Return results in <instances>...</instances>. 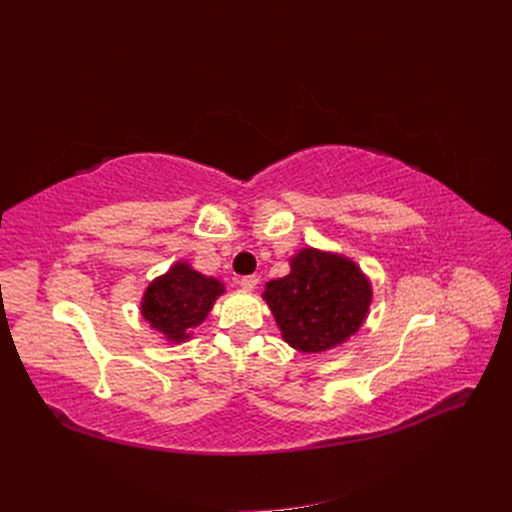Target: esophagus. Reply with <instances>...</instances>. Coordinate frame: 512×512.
Here are the masks:
<instances>
[{
	"instance_id": "esophagus-1",
	"label": "esophagus",
	"mask_w": 512,
	"mask_h": 512,
	"mask_svg": "<svg viewBox=\"0 0 512 512\" xmlns=\"http://www.w3.org/2000/svg\"><path fill=\"white\" fill-rule=\"evenodd\" d=\"M239 284H241L243 290H254L258 286V277L256 275H243Z\"/></svg>"
}]
</instances>
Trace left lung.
<instances>
[{
  "label": "left lung",
  "instance_id": "1",
  "mask_svg": "<svg viewBox=\"0 0 512 512\" xmlns=\"http://www.w3.org/2000/svg\"><path fill=\"white\" fill-rule=\"evenodd\" d=\"M262 299L284 342L299 352H324L361 329L371 284L354 260L303 247L290 258L288 275L267 282Z\"/></svg>",
  "mask_w": 512,
  "mask_h": 512
}]
</instances>
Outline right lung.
<instances>
[{
	"instance_id": "add662e5",
	"label": "right lung",
	"mask_w": 512,
	"mask_h": 512,
	"mask_svg": "<svg viewBox=\"0 0 512 512\" xmlns=\"http://www.w3.org/2000/svg\"><path fill=\"white\" fill-rule=\"evenodd\" d=\"M220 294H224L220 280L198 273L188 262L179 260L147 286L141 314L164 339L181 344L207 318Z\"/></svg>"
}]
</instances>
